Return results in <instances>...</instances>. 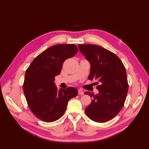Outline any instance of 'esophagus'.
<instances>
[{
    "label": "esophagus",
    "mask_w": 149,
    "mask_h": 149,
    "mask_svg": "<svg viewBox=\"0 0 149 149\" xmlns=\"http://www.w3.org/2000/svg\"><path fill=\"white\" fill-rule=\"evenodd\" d=\"M83 94H84V92L82 91V90L81 89L78 90V94H79V95H83Z\"/></svg>",
    "instance_id": "34e87169"
}]
</instances>
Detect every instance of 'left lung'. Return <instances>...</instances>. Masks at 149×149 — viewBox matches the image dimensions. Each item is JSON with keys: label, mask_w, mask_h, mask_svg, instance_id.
Segmentation results:
<instances>
[{"label": "left lung", "mask_w": 149, "mask_h": 149, "mask_svg": "<svg viewBox=\"0 0 149 149\" xmlns=\"http://www.w3.org/2000/svg\"><path fill=\"white\" fill-rule=\"evenodd\" d=\"M78 47L91 65L88 79L97 81L99 91L96 95L84 93L93 97L86 114L93 121L105 123L113 119L124 104L129 88L125 67L118 56L100 46L83 44Z\"/></svg>", "instance_id": "8db88e82"}]
</instances>
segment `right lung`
<instances>
[{"label": "right lung", "mask_w": 149, "mask_h": 149, "mask_svg": "<svg viewBox=\"0 0 149 149\" xmlns=\"http://www.w3.org/2000/svg\"><path fill=\"white\" fill-rule=\"evenodd\" d=\"M78 48L74 44L56 45L38 55L26 70L23 89L28 106L33 114L52 123L63 115L68 102L78 95V89L68 87L57 89L55 77L64 61L74 56Z\"/></svg>", "instance_id": "add662e5"}]
</instances>
